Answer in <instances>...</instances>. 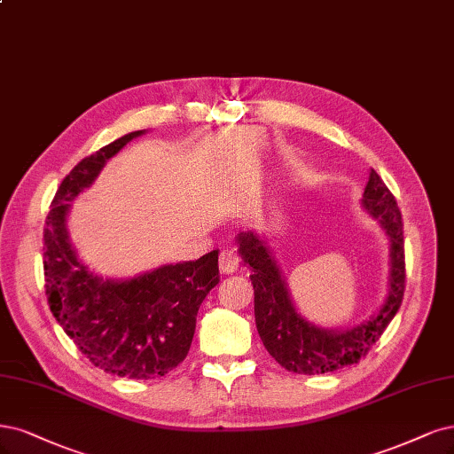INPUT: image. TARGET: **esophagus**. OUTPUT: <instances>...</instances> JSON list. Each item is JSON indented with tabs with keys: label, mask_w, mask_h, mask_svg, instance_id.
I'll use <instances>...</instances> for the list:
<instances>
[{
	"label": "esophagus",
	"mask_w": 454,
	"mask_h": 454,
	"mask_svg": "<svg viewBox=\"0 0 454 454\" xmlns=\"http://www.w3.org/2000/svg\"><path fill=\"white\" fill-rule=\"evenodd\" d=\"M239 262H240V257L239 254L234 252V249H222L220 254V270L222 274H231L239 269Z\"/></svg>",
	"instance_id": "1"
}]
</instances>
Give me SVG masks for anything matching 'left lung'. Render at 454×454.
Instances as JSON below:
<instances>
[{"label": "left lung", "instance_id": "8db88e82", "mask_svg": "<svg viewBox=\"0 0 454 454\" xmlns=\"http://www.w3.org/2000/svg\"><path fill=\"white\" fill-rule=\"evenodd\" d=\"M363 197L364 207L373 217H378L390 239V289L378 316L351 331H325L301 317L289 299L286 281L281 279L269 247L252 231L239 234V252L254 272L249 279L255 294L254 304L259 336L278 364L289 372L317 376V373L356 364L368 355L400 309L405 291L402 214L395 195L373 168Z\"/></svg>", "mask_w": 454, "mask_h": 454}]
</instances>
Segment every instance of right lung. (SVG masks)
<instances>
[{"label": "right lung", "mask_w": 454, "mask_h": 454, "mask_svg": "<svg viewBox=\"0 0 454 454\" xmlns=\"http://www.w3.org/2000/svg\"><path fill=\"white\" fill-rule=\"evenodd\" d=\"M123 135L78 161L61 180L43 232L46 299L56 321L93 366L128 380H153L175 370L192 348L197 311L220 281L217 252L167 264L129 281L93 276L67 239L69 200L129 140Z\"/></svg>", "instance_id": "right-lung-1"}]
</instances>
